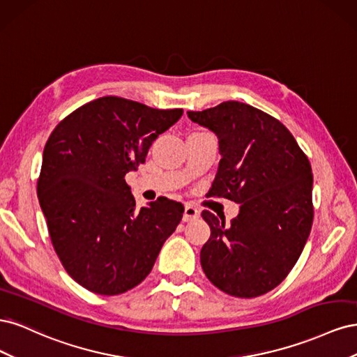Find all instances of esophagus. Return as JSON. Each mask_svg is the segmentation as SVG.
I'll list each match as a JSON object with an SVG mask.
<instances>
[{
  "instance_id": "esophagus-1",
  "label": "esophagus",
  "mask_w": 357,
  "mask_h": 357,
  "mask_svg": "<svg viewBox=\"0 0 357 357\" xmlns=\"http://www.w3.org/2000/svg\"><path fill=\"white\" fill-rule=\"evenodd\" d=\"M198 215H199V210L195 207V205H192V204L185 205V214H183V219H185L186 222L192 220V219H197Z\"/></svg>"
}]
</instances>
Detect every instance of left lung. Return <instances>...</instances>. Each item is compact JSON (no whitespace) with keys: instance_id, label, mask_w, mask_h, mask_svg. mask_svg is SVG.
<instances>
[{"instance_id":"left-lung-1","label":"left lung","mask_w":357,"mask_h":357,"mask_svg":"<svg viewBox=\"0 0 357 357\" xmlns=\"http://www.w3.org/2000/svg\"><path fill=\"white\" fill-rule=\"evenodd\" d=\"M188 116L219 138L222 159L208 193L240 204L231 223L201 213L211 229L201 266L225 294L261 296L287 277L308 240L310 160L282 122L248 104L225 101Z\"/></svg>"}]
</instances>
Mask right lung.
<instances>
[{"label": "right lung", "instance_id": "1", "mask_svg": "<svg viewBox=\"0 0 357 357\" xmlns=\"http://www.w3.org/2000/svg\"><path fill=\"white\" fill-rule=\"evenodd\" d=\"M181 114L102 96L67 116L47 139L40 207L63 268L93 294L119 295L142 283L183 218L181 202L168 198L135 210L125 181Z\"/></svg>", "mask_w": 357, "mask_h": 357}]
</instances>
